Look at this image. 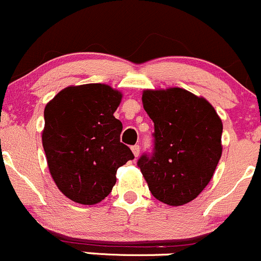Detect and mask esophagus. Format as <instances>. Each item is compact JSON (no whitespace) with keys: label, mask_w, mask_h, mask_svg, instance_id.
Masks as SVG:
<instances>
[{"label":"esophagus","mask_w":261,"mask_h":261,"mask_svg":"<svg viewBox=\"0 0 261 261\" xmlns=\"http://www.w3.org/2000/svg\"><path fill=\"white\" fill-rule=\"evenodd\" d=\"M139 144H134V146H132V152H133V154L136 155V157H138L139 155Z\"/></svg>","instance_id":"34e87169"}]
</instances>
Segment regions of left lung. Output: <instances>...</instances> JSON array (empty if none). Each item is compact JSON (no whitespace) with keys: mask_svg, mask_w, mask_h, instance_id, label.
Listing matches in <instances>:
<instances>
[{"mask_svg":"<svg viewBox=\"0 0 261 261\" xmlns=\"http://www.w3.org/2000/svg\"><path fill=\"white\" fill-rule=\"evenodd\" d=\"M142 100L154 132L152 152L137 165L157 200L185 205L214 176L222 153L221 119L207 100L181 88L146 90Z\"/></svg>","mask_w":261,"mask_h":261,"instance_id":"obj_1","label":"left lung"}]
</instances>
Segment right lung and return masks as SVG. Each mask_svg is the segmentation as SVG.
Segmentation results:
<instances>
[{"mask_svg":"<svg viewBox=\"0 0 261 261\" xmlns=\"http://www.w3.org/2000/svg\"><path fill=\"white\" fill-rule=\"evenodd\" d=\"M122 99L106 84L61 90L45 107L42 146L59 190L82 205L100 202L112 192L117 170L133 160L120 142L123 125L114 117Z\"/></svg>","mask_w":261,"mask_h":261,"instance_id":"1","label":"right lung"}]
</instances>
